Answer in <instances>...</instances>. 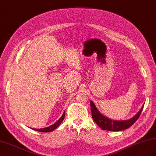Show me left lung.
I'll list each match as a JSON object with an SVG mask.
<instances>
[{"label": "left lung", "instance_id": "8db88e82", "mask_svg": "<svg viewBox=\"0 0 156 156\" xmlns=\"http://www.w3.org/2000/svg\"><path fill=\"white\" fill-rule=\"evenodd\" d=\"M144 106V105H143L140 111L131 119H128V120L117 121L112 120V119L107 118L102 113H101L100 111L98 110V108L94 104V102L90 101L92 117L93 120L102 129L111 131H120L130 127L137 120L138 118L140 117L141 112L142 110H143Z\"/></svg>", "mask_w": 156, "mask_h": 156}]
</instances>
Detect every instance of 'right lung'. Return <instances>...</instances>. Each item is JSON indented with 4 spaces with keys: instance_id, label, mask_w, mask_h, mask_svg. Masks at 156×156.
Instances as JSON below:
<instances>
[{
    "instance_id": "right-lung-1",
    "label": "right lung",
    "mask_w": 156,
    "mask_h": 156,
    "mask_svg": "<svg viewBox=\"0 0 156 156\" xmlns=\"http://www.w3.org/2000/svg\"><path fill=\"white\" fill-rule=\"evenodd\" d=\"M64 117H65V111L64 112V113H63V115H62V117H60V119H59L58 121H56L54 124H53L52 125L49 126V127H45V128H41V129H34V128H32V129H33V130L39 131V132H45V133L53 131L54 130H55V129L57 128L59 125L61 124V122L64 119Z\"/></svg>"
}]
</instances>
